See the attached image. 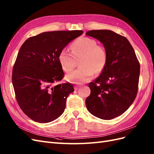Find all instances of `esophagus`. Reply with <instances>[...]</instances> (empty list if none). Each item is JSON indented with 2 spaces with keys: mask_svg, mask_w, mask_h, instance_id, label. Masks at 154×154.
<instances>
[{
  "mask_svg": "<svg viewBox=\"0 0 154 154\" xmlns=\"http://www.w3.org/2000/svg\"><path fill=\"white\" fill-rule=\"evenodd\" d=\"M79 87H80V86H78V85H76V86H74V89H75V90L76 91V90H78V89Z\"/></svg>",
  "mask_w": 154,
  "mask_h": 154,
  "instance_id": "esophagus-1",
  "label": "esophagus"
}]
</instances>
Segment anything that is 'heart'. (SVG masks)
<instances>
[{
    "mask_svg": "<svg viewBox=\"0 0 154 154\" xmlns=\"http://www.w3.org/2000/svg\"><path fill=\"white\" fill-rule=\"evenodd\" d=\"M97 41L88 37H80L71 44L72 53L66 49L58 55V61L63 71H72L79 60V66L76 71L66 76V80L73 83L81 84L90 81L95 72L103 71L108 61V53L103 45L97 44Z\"/></svg>",
    "mask_w": 154,
    "mask_h": 154,
    "instance_id": "heart-1",
    "label": "heart"
}]
</instances>
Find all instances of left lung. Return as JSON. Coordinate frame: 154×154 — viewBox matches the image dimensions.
I'll use <instances>...</instances> for the list:
<instances>
[{
    "label": "left lung",
    "instance_id": "left-lung-1",
    "mask_svg": "<svg viewBox=\"0 0 154 154\" xmlns=\"http://www.w3.org/2000/svg\"><path fill=\"white\" fill-rule=\"evenodd\" d=\"M87 36L103 44L108 61L100 76L91 82V94L85 100L93 116L109 120L123 114L136 99L140 64L126 37L110 30H91Z\"/></svg>",
    "mask_w": 154,
    "mask_h": 154
}]
</instances>
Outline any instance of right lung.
Returning <instances> with one entry per match:
<instances>
[{"instance_id": "obj_1", "label": "right lung", "mask_w": 154, "mask_h": 154, "mask_svg": "<svg viewBox=\"0 0 154 154\" xmlns=\"http://www.w3.org/2000/svg\"><path fill=\"white\" fill-rule=\"evenodd\" d=\"M83 32H44L30 37L22 45L13 68L12 83L18 105L32 120L49 123L63 114L74 87L70 83L54 85L64 76L58 55Z\"/></svg>"}]
</instances>
